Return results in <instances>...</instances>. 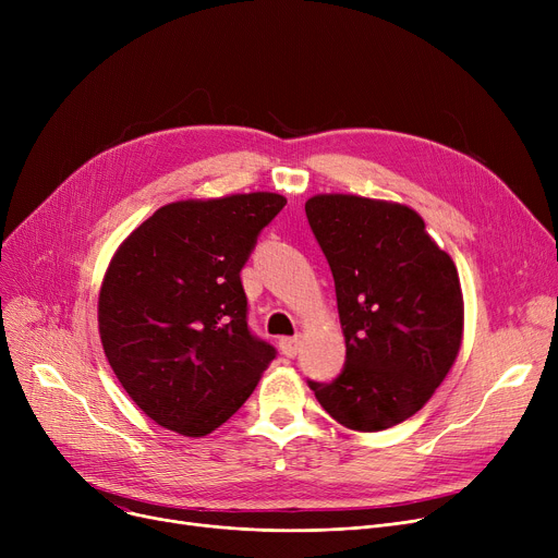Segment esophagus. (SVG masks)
Returning a JSON list of instances; mask_svg holds the SVG:
<instances>
[{"instance_id":"esophagus-1","label":"esophagus","mask_w":558,"mask_h":558,"mask_svg":"<svg viewBox=\"0 0 558 558\" xmlns=\"http://www.w3.org/2000/svg\"><path fill=\"white\" fill-rule=\"evenodd\" d=\"M278 345H280V350H282V355H284V357H296V353H299V345H301V339H299V337H282V339L278 341Z\"/></svg>"}]
</instances>
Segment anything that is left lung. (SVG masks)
I'll return each mask as SVG.
<instances>
[{"mask_svg": "<svg viewBox=\"0 0 558 558\" xmlns=\"http://www.w3.org/2000/svg\"><path fill=\"white\" fill-rule=\"evenodd\" d=\"M305 213L332 269L345 339L341 375L307 385L343 427L389 429L423 409L459 355L457 267L409 205L316 194Z\"/></svg>", "mask_w": 558, "mask_h": 558, "instance_id": "left-lung-1", "label": "left lung"}]
</instances>
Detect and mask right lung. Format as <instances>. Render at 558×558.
<instances>
[{
    "instance_id": "right-lung-1",
    "label": "right lung",
    "mask_w": 558,
    "mask_h": 558,
    "mask_svg": "<svg viewBox=\"0 0 558 558\" xmlns=\"http://www.w3.org/2000/svg\"><path fill=\"white\" fill-rule=\"evenodd\" d=\"M284 203L274 192L175 201L114 251L99 289L101 345L160 427L192 438L215 432L276 357L248 330L240 271Z\"/></svg>"
}]
</instances>
